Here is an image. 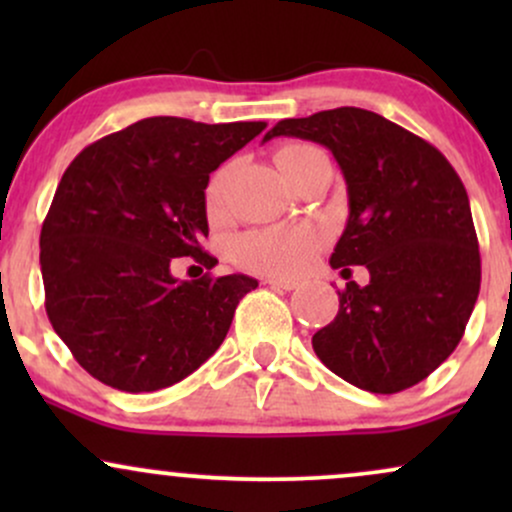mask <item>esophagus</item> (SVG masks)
Instances as JSON below:
<instances>
[{
    "label": "esophagus",
    "instance_id": "34e87169",
    "mask_svg": "<svg viewBox=\"0 0 512 512\" xmlns=\"http://www.w3.org/2000/svg\"><path fill=\"white\" fill-rule=\"evenodd\" d=\"M264 284L272 286V289H281V291H293L298 286V281L293 279H276V276H269V279H264Z\"/></svg>",
    "mask_w": 512,
    "mask_h": 512
}]
</instances>
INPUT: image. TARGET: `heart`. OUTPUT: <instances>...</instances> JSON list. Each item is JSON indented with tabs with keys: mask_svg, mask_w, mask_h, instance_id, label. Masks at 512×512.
Instances as JSON below:
<instances>
[{
	"mask_svg": "<svg viewBox=\"0 0 512 512\" xmlns=\"http://www.w3.org/2000/svg\"><path fill=\"white\" fill-rule=\"evenodd\" d=\"M310 151H315V146H281L274 154V161L286 175L293 163ZM223 192H226V170L221 168L211 175L207 190H204V207H207L209 216H219L223 211ZM320 245L322 231L315 223H284V226L255 228V231L243 233L233 243L231 255L240 267H248L252 272L296 276L313 264Z\"/></svg>",
	"mask_w": 512,
	"mask_h": 512,
	"instance_id": "obj_1",
	"label": "heart"
}]
</instances>
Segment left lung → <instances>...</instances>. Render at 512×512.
I'll use <instances>...</instances> for the list:
<instances>
[{"label":"left lung","instance_id":"1","mask_svg":"<svg viewBox=\"0 0 512 512\" xmlns=\"http://www.w3.org/2000/svg\"><path fill=\"white\" fill-rule=\"evenodd\" d=\"M332 151L349 192L334 269L370 281L339 291V313L313 334L317 358L346 383L395 395L460 344L481 286L479 240L460 175L433 144L363 108L281 120L264 134Z\"/></svg>","mask_w":512,"mask_h":512}]
</instances>
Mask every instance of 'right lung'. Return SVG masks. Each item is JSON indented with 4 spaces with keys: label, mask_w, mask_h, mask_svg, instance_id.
Listing matches in <instances>:
<instances>
[{
    "label": "right lung",
    "mask_w": 512,
    "mask_h": 512,
    "mask_svg": "<svg viewBox=\"0 0 512 512\" xmlns=\"http://www.w3.org/2000/svg\"><path fill=\"white\" fill-rule=\"evenodd\" d=\"M267 122L146 117L88 144L64 170L40 231L52 330L79 366L122 392L180 383L219 349L245 274L178 281V257L211 269L209 173Z\"/></svg>",
    "instance_id": "add662e5"
}]
</instances>
